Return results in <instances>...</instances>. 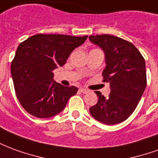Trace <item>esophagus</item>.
<instances>
[{
	"mask_svg": "<svg viewBox=\"0 0 158 158\" xmlns=\"http://www.w3.org/2000/svg\"><path fill=\"white\" fill-rule=\"evenodd\" d=\"M79 91L81 93H83V94H85V93H87L89 90L88 89H85V88H81V89H79Z\"/></svg>",
	"mask_w": 158,
	"mask_h": 158,
	"instance_id": "obj_1",
	"label": "esophagus"
}]
</instances>
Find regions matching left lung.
<instances>
[{
  "label": "left lung",
  "instance_id": "left-lung-1",
  "mask_svg": "<svg viewBox=\"0 0 158 158\" xmlns=\"http://www.w3.org/2000/svg\"><path fill=\"white\" fill-rule=\"evenodd\" d=\"M89 39L105 53L103 82L109 83L111 89L106 98L96 91L98 102L89 113L105 124L122 123L135 111L146 89L145 59L132 43L117 36L90 35Z\"/></svg>",
  "mask_w": 158,
  "mask_h": 158
}]
</instances>
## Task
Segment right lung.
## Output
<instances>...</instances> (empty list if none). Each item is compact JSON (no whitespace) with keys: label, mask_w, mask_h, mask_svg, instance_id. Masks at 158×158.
I'll return each mask as SVG.
<instances>
[{"label":"right lung","mask_w":158,"mask_h":158,"mask_svg":"<svg viewBox=\"0 0 158 158\" xmlns=\"http://www.w3.org/2000/svg\"><path fill=\"white\" fill-rule=\"evenodd\" d=\"M88 36L35 35L20 43L11 64L19 102L33 116L51 118L61 113L75 86H63L53 79V70L66 63L71 52Z\"/></svg>","instance_id":"right-lung-1"}]
</instances>
